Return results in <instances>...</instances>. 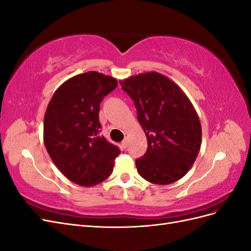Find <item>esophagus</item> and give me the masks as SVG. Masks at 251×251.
Returning <instances> with one entry per match:
<instances>
[{
	"instance_id": "obj_1",
	"label": "esophagus",
	"mask_w": 251,
	"mask_h": 251,
	"mask_svg": "<svg viewBox=\"0 0 251 251\" xmlns=\"http://www.w3.org/2000/svg\"><path fill=\"white\" fill-rule=\"evenodd\" d=\"M121 147H123L124 149H126L127 147V138H125L123 140V142H121Z\"/></svg>"
}]
</instances>
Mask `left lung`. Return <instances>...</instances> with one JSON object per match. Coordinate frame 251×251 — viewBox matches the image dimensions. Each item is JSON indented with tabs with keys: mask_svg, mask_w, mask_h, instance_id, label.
<instances>
[{
	"mask_svg": "<svg viewBox=\"0 0 251 251\" xmlns=\"http://www.w3.org/2000/svg\"><path fill=\"white\" fill-rule=\"evenodd\" d=\"M148 138V150L136 159L140 176L154 184L176 182L191 170L201 147L198 115L176 83L157 72L124 80Z\"/></svg>",
	"mask_w": 251,
	"mask_h": 251,
	"instance_id": "obj_1",
	"label": "left lung"
}]
</instances>
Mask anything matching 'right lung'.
Here are the masks:
<instances>
[{"mask_svg":"<svg viewBox=\"0 0 251 251\" xmlns=\"http://www.w3.org/2000/svg\"><path fill=\"white\" fill-rule=\"evenodd\" d=\"M117 87L111 76L90 71L68 79L48 104L44 141L48 154L65 177L93 186L113 172L120 150L100 133V105Z\"/></svg>","mask_w":251,"mask_h":251,"instance_id":"add662e5","label":"right lung"}]
</instances>
